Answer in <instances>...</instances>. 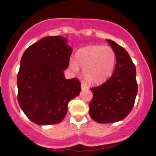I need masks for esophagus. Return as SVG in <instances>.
Returning <instances> with one entry per match:
<instances>
[{"label":"esophagus","instance_id":"34e87169","mask_svg":"<svg viewBox=\"0 0 156 156\" xmlns=\"http://www.w3.org/2000/svg\"><path fill=\"white\" fill-rule=\"evenodd\" d=\"M81 89H88V87H87V86L84 83H81Z\"/></svg>","mask_w":156,"mask_h":156}]
</instances>
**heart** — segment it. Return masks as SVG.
<instances>
[{"instance_id": "obj_1", "label": "heart", "mask_w": 156, "mask_h": 156, "mask_svg": "<svg viewBox=\"0 0 156 156\" xmlns=\"http://www.w3.org/2000/svg\"><path fill=\"white\" fill-rule=\"evenodd\" d=\"M116 64V54L112 48L101 44L81 48L76 53V60L69 61V67L78 73L83 69V77L89 83L98 84L112 75Z\"/></svg>"}]
</instances>
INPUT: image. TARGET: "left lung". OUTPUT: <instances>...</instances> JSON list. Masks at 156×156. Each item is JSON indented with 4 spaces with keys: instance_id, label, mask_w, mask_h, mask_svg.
<instances>
[{
    "instance_id": "obj_1",
    "label": "left lung",
    "mask_w": 156,
    "mask_h": 156,
    "mask_svg": "<svg viewBox=\"0 0 156 156\" xmlns=\"http://www.w3.org/2000/svg\"><path fill=\"white\" fill-rule=\"evenodd\" d=\"M116 54V66L105 83L91 88L93 98L89 115L97 122L112 123L125 119L131 112L138 92L136 67L122 46L107 39Z\"/></svg>"
}]
</instances>
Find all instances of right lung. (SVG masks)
<instances>
[{
    "label": "right lung",
    "mask_w": 156,
    "mask_h": 156,
    "mask_svg": "<svg viewBox=\"0 0 156 156\" xmlns=\"http://www.w3.org/2000/svg\"><path fill=\"white\" fill-rule=\"evenodd\" d=\"M60 36L46 37L23 54L17 74V101L26 117L39 125L58 124L68 103L81 90L79 80L66 79L73 49Z\"/></svg>",
    "instance_id": "1"
}]
</instances>
